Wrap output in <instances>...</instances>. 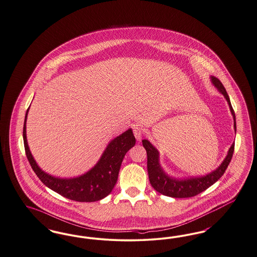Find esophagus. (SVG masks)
Listing matches in <instances>:
<instances>
[{"mask_svg":"<svg viewBox=\"0 0 257 257\" xmlns=\"http://www.w3.org/2000/svg\"><path fill=\"white\" fill-rule=\"evenodd\" d=\"M134 134L135 138L137 140H141L142 136L144 135V130L142 126L140 125H134Z\"/></svg>","mask_w":257,"mask_h":257,"instance_id":"esophagus-1","label":"esophagus"}]
</instances>
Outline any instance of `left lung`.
I'll list each match as a JSON object with an SVG mask.
<instances>
[{"label": "left lung", "instance_id": "left-lung-1", "mask_svg": "<svg viewBox=\"0 0 257 257\" xmlns=\"http://www.w3.org/2000/svg\"><path fill=\"white\" fill-rule=\"evenodd\" d=\"M210 79L213 85L223 95L228 103L231 115L233 117L234 130L236 132L235 113L231 106L229 97L224 89L222 82L218 78L210 77ZM142 143L147 151V157H148L147 167H148L149 179L152 186L158 193L168 197H172V198H191L203 192L208 187H210L223 176V173L225 172L226 168L232 158L233 152H234V143H233L229 148L227 155L223 159V162L221 163V165L205 176L191 177L186 179H176V178L170 177L165 173L163 168L161 167L159 162V152L157 151V148L146 139L142 140Z\"/></svg>", "mask_w": 257, "mask_h": 257}]
</instances>
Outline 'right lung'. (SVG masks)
<instances>
[{
  "label": "right lung",
  "mask_w": 257,
  "mask_h": 257,
  "mask_svg": "<svg viewBox=\"0 0 257 257\" xmlns=\"http://www.w3.org/2000/svg\"><path fill=\"white\" fill-rule=\"evenodd\" d=\"M29 109L26 112L23 139L26 155L34 173L47 187L72 201L91 202L100 201L111 193L125 154L135 145V137L132 128L120 134L106 146L99 161L85 174L73 179L53 177L37 165L30 151L27 140L26 123Z\"/></svg>",
  "instance_id": "obj_1"
}]
</instances>
